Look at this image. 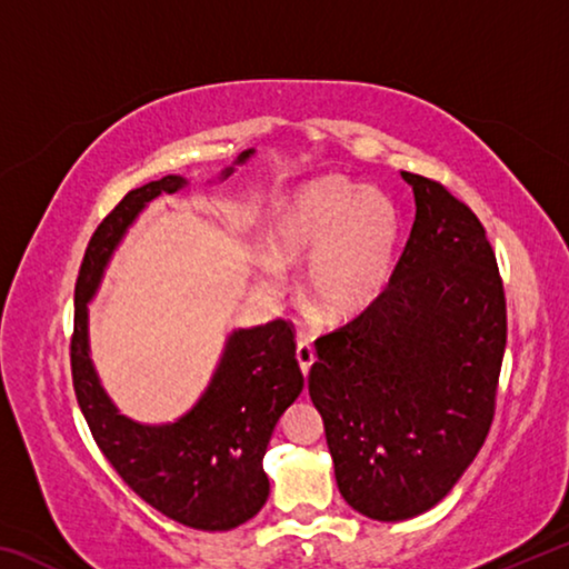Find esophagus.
<instances>
[{
  "label": "esophagus",
  "instance_id": "esophagus-1",
  "mask_svg": "<svg viewBox=\"0 0 569 569\" xmlns=\"http://www.w3.org/2000/svg\"><path fill=\"white\" fill-rule=\"evenodd\" d=\"M296 359H298V366H301L303 377H308V371H311V366H313V361H316L311 343H308V341H298V343H296Z\"/></svg>",
  "mask_w": 569,
  "mask_h": 569
}]
</instances>
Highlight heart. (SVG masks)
I'll return each instance as SVG.
<instances>
[{
    "label": "heart",
    "mask_w": 569,
    "mask_h": 569,
    "mask_svg": "<svg viewBox=\"0 0 569 569\" xmlns=\"http://www.w3.org/2000/svg\"><path fill=\"white\" fill-rule=\"evenodd\" d=\"M397 248L399 213L389 196L336 178L308 182L288 196L271 230V256L279 263L308 261L303 298L329 321L351 319L377 301L393 273ZM274 262L258 263L268 288L281 278Z\"/></svg>",
    "instance_id": "1"
}]
</instances>
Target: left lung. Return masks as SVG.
Listing matches in <instances>:
<instances>
[{
	"instance_id": "8db88e82",
	"label": "left lung",
	"mask_w": 569,
	"mask_h": 569,
	"mask_svg": "<svg viewBox=\"0 0 569 569\" xmlns=\"http://www.w3.org/2000/svg\"><path fill=\"white\" fill-rule=\"evenodd\" d=\"M417 216L389 286L316 339L308 393L356 512L401 522L449 495L492 427L507 343L495 250L437 180L401 172Z\"/></svg>"
}]
</instances>
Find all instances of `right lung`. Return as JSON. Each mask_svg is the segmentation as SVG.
<instances>
[{
  "label": "right lung",
  "mask_w": 569,
  "mask_h": 569,
  "mask_svg": "<svg viewBox=\"0 0 569 569\" xmlns=\"http://www.w3.org/2000/svg\"><path fill=\"white\" fill-rule=\"evenodd\" d=\"M250 156L253 148L240 152L236 166ZM230 172L226 168L220 180ZM186 186V178L166 176L134 188L94 230L74 286L72 383L94 441L134 495L180 525L226 532L266 505V447L281 413L303 391L291 323L276 319L230 333L206 391L168 423H140L120 413L90 359L88 303L114 248L150 200Z\"/></svg>",
  "instance_id": "right-lung-1"
}]
</instances>
